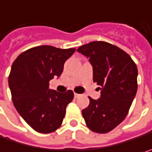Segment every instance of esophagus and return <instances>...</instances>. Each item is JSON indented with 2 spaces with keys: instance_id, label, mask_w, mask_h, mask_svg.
I'll return each mask as SVG.
<instances>
[{
  "instance_id": "esophagus-1",
  "label": "esophagus",
  "mask_w": 152,
  "mask_h": 152,
  "mask_svg": "<svg viewBox=\"0 0 152 152\" xmlns=\"http://www.w3.org/2000/svg\"><path fill=\"white\" fill-rule=\"evenodd\" d=\"M74 96H75V98H78V97L81 96V95H80V94H77V93H75Z\"/></svg>"
}]
</instances>
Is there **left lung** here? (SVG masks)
<instances>
[{
    "label": "left lung",
    "mask_w": 152,
    "mask_h": 152,
    "mask_svg": "<svg viewBox=\"0 0 152 152\" xmlns=\"http://www.w3.org/2000/svg\"><path fill=\"white\" fill-rule=\"evenodd\" d=\"M89 58L93 67V81L101 96L91 97L82 110L88 128L96 133L115 129L126 117L137 90V68L123 49L106 42H91L77 49Z\"/></svg>",
    "instance_id": "8db88e82"
}]
</instances>
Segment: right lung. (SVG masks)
I'll return each instance as SVG.
<instances>
[{
    "instance_id": "1",
    "label": "right lung",
    "mask_w": 152,
    "mask_h": 152,
    "mask_svg": "<svg viewBox=\"0 0 152 152\" xmlns=\"http://www.w3.org/2000/svg\"><path fill=\"white\" fill-rule=\"evenodd\" d=\"M76 48L48 45L29 48L13 62L8 85L13 104L35 131L47 134L62 125L66 107L74 98L72 90L59 93L49 89V81L61 76L64 62Z\"/></svg>"
}]
</instances>
